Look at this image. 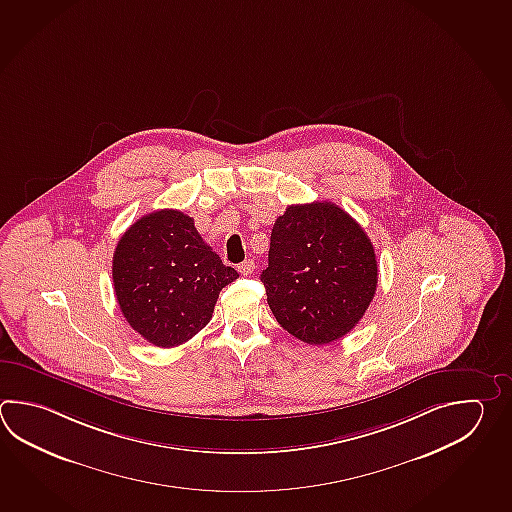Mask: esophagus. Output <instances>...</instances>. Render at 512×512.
<instances>
[{
	"label": "esophagus",
	"instance_id": "1",
	"mask_svg": "<svg viewBox=\"0 0 512 512\" xmlns=\"http://www.w3.org/2000/svg\"><path fill=\"white\" fill-rule=\"evenodd\" d=\"M237 268H239V272L242 273V275H251V273L255 272V262L248 259V261L239 264Z\"/></svg>",
	"mask_w": 512,
	"mask_h": 512
}]
</instances>
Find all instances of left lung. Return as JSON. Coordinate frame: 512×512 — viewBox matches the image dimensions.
I'll return each mask as SVG.
<instances>
[{
    "label": "left lung",
    "instance_id": "8db88e82",
    "mask_svg": "<svg viewBox=\"0 0 512 512\" xmlns=\"http://www.w3.org/2000/svg\"><path fill=\"white\" fill-rule=\"evenodd\" d=\"M261 281L288 334L328 345L345 337L372 303L376 251L345 209L332 202L293 204L273 224Z\"/></svg>",
    "mask_w": 512,
    "mask_h": 512
}]
</instances>
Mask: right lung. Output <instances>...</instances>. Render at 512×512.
I'll list each match as a JSON object with an SVG mask.
<instances>
[{"label": "right lung", "mask_w": 512, "mask_h": 512, "mask_svg": "<svg viewBox=\"0 0 512 512\" xmlns=\"http://www.w3.org/2000/svg\"><path fill=\"white\" fill-rule=\"evenodd\" d=\"M237 277L202 240L193 219L177 209L136 220L113 255L120 310L135 332L160 348L182 345L199 334L220 290Z\"/></svg>", "instance_id": "right-lung-1"}]
</instances>
